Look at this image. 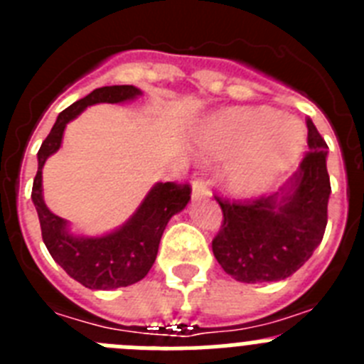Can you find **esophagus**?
<instances>
[{
  "instance_id": "1",
  "label": "esophagus",
  "mask_w": 364,
  "mask_h": 364,
  "mask_svg": "<svg viewBox=\"0 0 364 364\" xmlns=\"http://www.w3.org/2000/svg\"><path fill=\"white\" fill-rule=\"evenodd\" d=\"M193 198L195 200H200V198H205L210 195V189H208V184H205L204 178H195L193 180Z\"/></svg>"
}]
</instances>
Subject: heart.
Instances as JSON below:
<instances>
[{"instance_id":"1","label":"heart","mask_w":364,"mask_h":364,"mask_svg":"<svg viewBox=\"0 0 364 364\" xmlns=\"http://www.w3.org/2000/svg\"><path fill=\"white\" fill-rule=\"evenodd\" d=\"M195 147L208 160H228L222 182L231 195L247 198L268 191L297 164L304 131L295 118L269 109L237 107L208 118Z\"/></svg>"}]
</instances>
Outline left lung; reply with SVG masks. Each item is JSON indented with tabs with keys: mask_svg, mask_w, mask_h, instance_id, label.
<instances>
[{
	"mask_svg": "<svg viewBox=\"0 0 364 364\" xmlns=\"http://www.w3.org/2000/svg\"><path fill=\"white\" fill-rule=\"evenodd\" d=\"M308 153L279 191L253 200L217 197L224 222L213 239V255L235 281L275 282L301 268L323 240L328 222V146L310 118Z\"/></svg>",
	"mask_w": 364,
	"mask_h": 364,
	"instance_id": "obj_1",
	"label": "left lung"
}]
</instances>
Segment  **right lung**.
Instances as JSON below:
<instances>
[{
	"instance_id": "1",
	"label": "right lung",
	"mask_w": 364,
	"mask_h": 364,
	"mask_svg": "<svg viewBox=\"0 0 364 364\" xmlns=\"http://www.w3.org/2000/svg\"><path fill=\"white\" fill-rule=\"evenodd\" d=\"M142 91L134 85H109L95 89L85 98L58 114L49 136L38 151V173L32 184V202L38 211L41 237L50 257L89 290H117L142 281L154 264L159 244L167 222L180 213L191 198L188 184L156 182L147 191L133 215L117 230L89 237L70 231L69 222L58 217L43 200V166L50 154L62 147L63 133L70 120L96 104L133 102Z\"/></svg>"
}]
</instances>
